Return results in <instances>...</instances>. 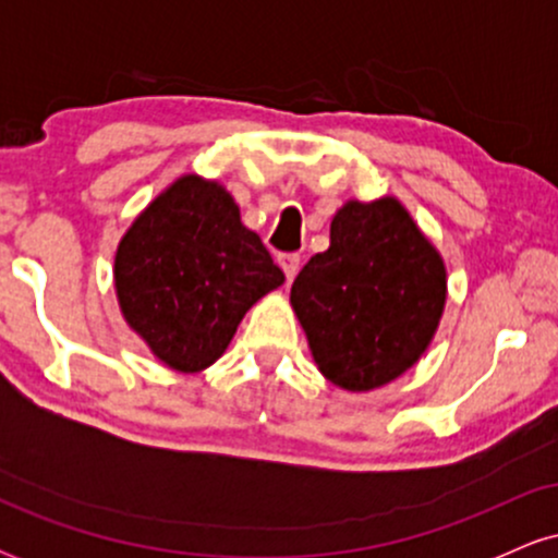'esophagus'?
<instances>
[{
	"label": "esophagus",
	"instance_id": "34e87169",
	"mask_svg": "<svg viewBox=\"0 0 558 558\" xmlns=\"http://www.w3.org/2000/svg\"><path fill=\"white\" fill-rule=\"evenodd\" d=\"M278 262H280V267H283V272H286L288 280L296 278V272H299V267H301L299 254H280Z\"/></svg>",
	"mask_w": 558,
	"mask_h": 558
}]
</instances>
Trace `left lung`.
Listing matches in <instances>:
<instances>
[{
  "label": "left lung",
  "instance_id": "obj_1",
  "mask_svg": "<svg viewBox=\"0 0 558 558\" xmlns=\"http://www.w3.org/2000/svg\"><path fill=\"white\" fill-rule=\"evenodd\" d=\"M446 304V267L396 198L345 202L330 248L291 286L319 373L345 390L396 380L425 354Z\"/></svg>",
  "mask_w": 558,
  "mask_h": 558
}]
</instances>
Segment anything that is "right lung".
Here are the masks:
<instances>
[{
	"label": "right lung",
	"instance_id": "obj_1",
	"mask_svg": "<svg viewBox=\"0 0 558 558\" xmlns=\"http://www.w3.org/2000/svg\"><path fill=\"white\" fill-rule=\"evenodd\" d=\"M283 280L233 196L198 175L162 191L114 254L125 323L178 373L220 360L243 315Z\"/></svg>",
	"mask_w": 558,
	"mask_h": 558
}]
</instances>
